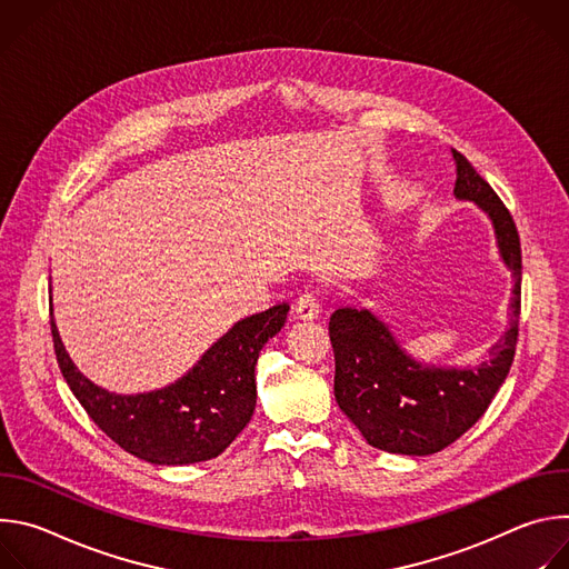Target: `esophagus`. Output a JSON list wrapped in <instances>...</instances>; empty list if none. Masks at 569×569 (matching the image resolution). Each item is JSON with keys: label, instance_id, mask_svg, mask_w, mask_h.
<instances>
[{"label": "esophagus", "instance_id": "esophagus-1", "mask_svg": "<svg viewBox=\"0 0 569 569\" xmlns=\"http://www.w3.org/2000/svg\"><path fill=\"white\" fill-rule=\"evenodd\" d=\"M292 310H295V315H297L299 319H315V317L319 315L321 306H319L317 295H312V292H303V295H299V299L295 301Z\"/></svg>", "mask_w": 569, "mask_h": 569}]
</instances>
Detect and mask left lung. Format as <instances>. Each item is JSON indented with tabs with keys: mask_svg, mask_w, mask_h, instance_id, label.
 <instances>
[{
	"mask_svg": "<svg viewBox=\"0 0 569 569\" xmlns=\"http://www.w3.org/2000/svg\"><path fill=\"white\" fill-rule=\"evenodd\" d=\"M455 196L489 213L513 272L511 329L477 369L423 367L405 353L369 310L338 308L329 333L336 353V400L369 446L396 455H432L455 443L489 410L513 365L520 319L522 252L516 222L470 161L452 148Z\"/></svg>",
	"mask_w": 569,
	"mask_h": 569,
	"instance_id": "1",
	"label": "left lung"
}]
</instances>
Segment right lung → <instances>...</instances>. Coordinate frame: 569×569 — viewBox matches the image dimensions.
Returning <instances> with one entry per match:
<instances>
[{
    "mask_svg": "<svg viewBox=\"0 0 569 569\" xmlns=\"http://www.w3.org/2000/svg\"><path fill=\"white\" fill-rule=\"evenodd\" d=\"M290 306L277 303L236 321L176 385L150 393H110L80 373L51 336L58 367L88 417L126 452L159 466L218 457L254 415V365L263 345L283 327Z\"/></svg>",
    "mask_w": 569,
    "mask_h": 569,
    "instance_id": "obj_1",
    "label": "right lung"
}]
</instances>
